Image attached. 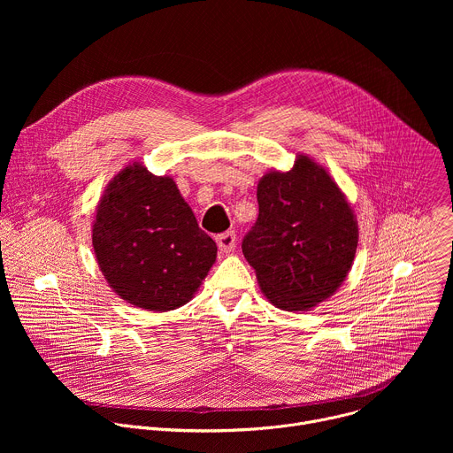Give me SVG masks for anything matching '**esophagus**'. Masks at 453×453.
Returning <instances> with one entry per match:
<instances>
[{
  "label": "esophagus",
  "mask_w": 453,
  "mask_h": 453,
  "mask_svg": "<svg viewBox=\"0 0 453 453\" xmlns=\"http://www.w3.org/2000/svg\"><path fill=\"white\" fill-rule=\"evenodd\" d=\"M217 245L222 252H231L236 247V234L234 231H226L217 236Z\"/></svg>",
  "instance_id": "obj_1"
}]
</instances>
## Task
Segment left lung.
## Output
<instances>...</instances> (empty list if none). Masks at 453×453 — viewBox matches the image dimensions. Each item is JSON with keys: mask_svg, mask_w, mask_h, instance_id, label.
Listing matches in <instances>:
<instances>
[{"mask_svg": "<svg viewBox=\"0 0 453 453\" xmlns=\"http://www.w3.org/2000/svg\"><path fill=\"white\" fill-rule=\"evenodd\" d=\"M256 224L242 242L264 296L306 311L348 278L358 245L357 217L328 170L297 154L288 172H267L256 189Z\"/></svg>", "mask_w": 453, "mask_h": 453, "instance_id": "left-lung-1", "label": "left lung"}]
</instances>
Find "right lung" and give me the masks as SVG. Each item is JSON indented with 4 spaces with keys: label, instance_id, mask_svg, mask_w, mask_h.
<instances>
[{
    "label": "right lung",
    "instance_id": "right-lung-1",
    "mask_svg": "<svg viewBox=\"0 0 453 453\" xmlns=\"http://www.w3.org/2000/svg\"><path fill=\"white\" fill-rule=\"evenodd\" d=\"M93 249L109 287L147 311L186 304L217 260L170 175L128 163L107 184L93 222Z\"/></svg>",
    "mask_w": 453,
    "mask_h": 453
}]
</instances>
